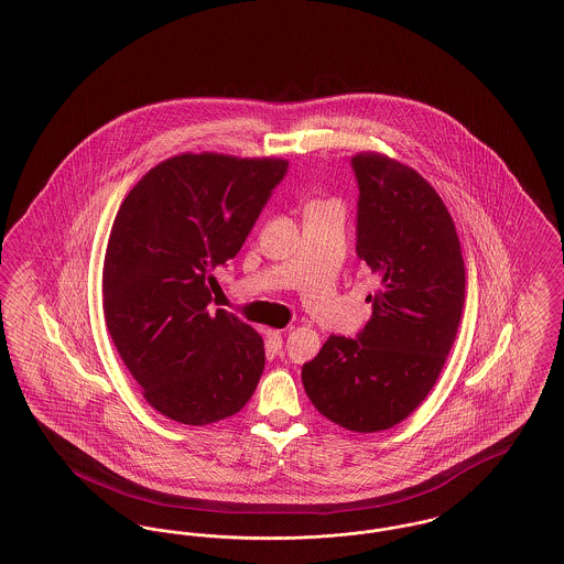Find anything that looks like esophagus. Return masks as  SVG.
I'll return each mask as SVG.
<instances>
[{"instance_id":"obj_1","label":"esophagus","mask_w":564,"mask_h":564,"mask_svg":"<svg viewBox=\"0 0 564 564\" xmlns=\"http://www.w3.org/2000/svg\"><path fill=\"white\" fill-rule=\"evenodd\" d=\"M281 345H283V334H281V330H265V349L268 351L276 354L281 349Z\"/></svg>"}]
</instances>
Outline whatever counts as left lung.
<instances>
[{"label": "left lung", "mask_w": 564, "mask_h": 564, "mask_svg": "<svg viewBox=\"0 0 564 564\" xmlns=\"http://www.w3.org/2000/svg\"><path fill=\"white\" fill-rule=\"evenodd\" d=\"M360 198L356 253L379 279L372 317L334 336L302 366L315 409L354 432L388 431L436 383L456 340L464 262L452 215L413 167L379 153L351 158Z\"/></svg>", "instance_id": "8db88e82"}]
</instances>
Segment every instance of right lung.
<instances>
[{
    "label": "right lung",
    "mask_w": 564,
    "mask_h": 564,
    "mask_svg": "<svg viewBox=\"0 0 564 564\" xmlns=\"http://www.w3.org/2000/svg\"><path fill=\"white\" fill-rule=\"evenodd\" d=\"M285 160L183 153L151 167L108 238L104 317L121 360L162 415L206 426L238 413L264 372V340L217 308L213 270L240 251Z\"/></svg>",
    "instance_id": "add662e5"
}]
</instances>
